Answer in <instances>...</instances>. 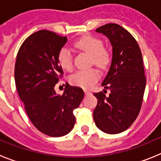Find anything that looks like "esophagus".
I'll use <instances>...</instances> for the list:
<instances>
[{
    "label": "esophagus",
    "mask_w": 161,
    "mask_h": 161,
    "mask_svg": "<svg viewBox=\"0 0 161 161\" xmlns=\"http://www.w3.org/2000/svg\"><path fill=\"white\" fill-rule=\"evenodd\" d=\"M85 93L86 95H88V94H90L91 92H90V91H89V90H85Z\"/></svg>",
    "instance_id": "esophagus-1"
}]
</instances>
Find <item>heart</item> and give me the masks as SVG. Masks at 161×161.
Segmentation results:
<instances>
[{
    "instance_id": "1",
    "label": "heart",
    "mask_w": 161,
    "mask_h": 161,
    "mask_svg": "<svg viewBox=\"0 0 161 161\" xmlns=\"http://www.w3.org/2000/svg\"><path fill=\"white\" fill-rule=\"evenodd\" d=\"M75 46L80 50L87 52L92 56L93 62L100 68H104L109 64V54L107 50L103 47V42L100 38L93 36H85L76 42ZM58 62L61 68L67 71L72 70V55L70 50L64 47H62L58 55ZM99 74L93 68L80 70L70 76L72 85L82 88H89L97 80Z\"/></svg>"
}]
</instances>
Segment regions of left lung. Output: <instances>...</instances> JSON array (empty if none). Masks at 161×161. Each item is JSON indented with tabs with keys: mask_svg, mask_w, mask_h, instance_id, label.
<instances>
[{
	"mask_svg": "<svg viewBox=\"0 0 161 161\" xmlns=\"http://www.w3.org/2000/svg\"><path fill=\"white\" fill-rule=\"evenodd\" d=\"M96 32L109 38L113 54L102 83L110 93L106 97L105 89L93 93L97 99L93 119L105 133L119 134L131 126L140 111L146 86L142 53L135 38L118 24H106Z\"/></svg>",
	"mask_w": 161,
	"mask_h": 161,
	"instance_id": "8db88e82",
	"label": "left lung"
}]
</instances>
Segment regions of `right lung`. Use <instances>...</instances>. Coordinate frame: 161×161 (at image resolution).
Returning a JSON list of instances; mask_svg holds the SVG:
<instances>
[{
	"label": "right lung",
	"mask_w": 161,
	"mask_h": 161,
	"mask_svg": "<svg viewBox=\"0 0 161 161\" xmlns=\"http://www.w3.org/2000/svg\"><path fill=\"white\" fill-rule=\"evenodd\" d=\"M67 41L52 31H37L22 44L15 64V84L25 112L39 131L52 137L72 130L73 110L85 95L83 89L68 84L61 96L55 93V84L63 75L58 55Z\"/></svg>",
	"instance_id": "1"
}]
</instances>
